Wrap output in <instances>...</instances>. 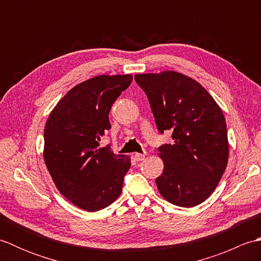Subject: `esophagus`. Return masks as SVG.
I'll return each mask as SVG.
<instances>
[{
	"label": "esophagus",
	"mask_w": 261,
	"mask_h": 261,
	"mask_svg": "<svg viewBox=\"0 0 261 261\" xmlns=\"http://www.w3.org/2000/svg\"><path fill=\"white\" fill-rule=\"evenodd\" d=\"M146 154L145 153H136L135 154V159L137 162H142V160H145Z\"/></svg>",
	"instance_id": "1"
}]
</instances>
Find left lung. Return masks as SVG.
<instances>
[{"label":"left lung","mask_w":261,"mask_h":261,"mask_svg":"<svg viewBox=\"0 0 261 261\" xmlns=\"http://www.w3.org/2000/svg\"><path fill=\"white\" fill-rule=\"evenodd\" d=\"M135 80L149 99L159 134L173 132V142L158 148L165 165L156 178L159 193L177 206L201 204L228 165L222 111L199 83L176 71L139 74Z\"/></svg>","instance_id":"obj_1"}]
</instances>
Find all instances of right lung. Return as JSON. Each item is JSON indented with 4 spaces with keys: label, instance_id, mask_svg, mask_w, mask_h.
I'll return each instance as SVG.
<instances>
[{
    "label": "right lung",
    "instance_id": "obj_1",
    "mask_svg": "<svg viewBox=\"0 0 261 261\" xmlns=\"http://www.w3.org/2000/svg\"><path fill=\"white\" fill-rule=\"evenodd\" d=\"M132 75H101L73 87L46 122L43 158L58 191L76 206L96 212L120 196L130 158L99 148L109 113Z\"/></svg>",
    "mask_w": 261,
    "mask_h": 261
}]
</instances>
